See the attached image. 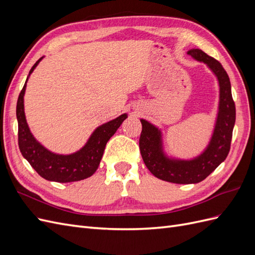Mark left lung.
<instances>
[{"label": "left lung", "mask_w": 255, "mask_h": 255, "mask_svg": "<svg viewBox=\"0 0 255 255\" xmlns=\"http://www.w3.org/2000/svg\"><path fill=\"white\" fill-rule=\"evenodd\" d=\"M187 53L195 60L206 65L216 76L219 86L218 111L204 150L191 158L168 155L163 130L150 121L140 119L142 130L139 148L146 168L157 179L175 184L201 182L225 161L230 151L236 115L229 75L221 64L200 49H190Z\"/></svg>", "instance_id": "obj_1"}]
</instances>
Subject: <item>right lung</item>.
Returning <instances> with one entry per match:
<instances>
[{"label":"right lung","instance_id":"obj_1","mask_svg":"<svg viewBox=\"0 0 255 255\" xmlns=\"http://www.w3.org/2000/svg\"><path fill=\"white\" fill-rule=\"evenodd\" d=\"M42 58L43 57L38 59L29 70L24 86L18 98L17 120L19 149L23 157L28 161L37 173L45 180L58 183H70L87 179L97 171L107 141L119 128L122 122L128 118V114H122L119 117L98 127L89 136L86 143L76 152L71 154H58L48 150L30 132L24 113L26 83Z\"/></svg>","mask_w":255,"mask_h":255}]
</instances>
